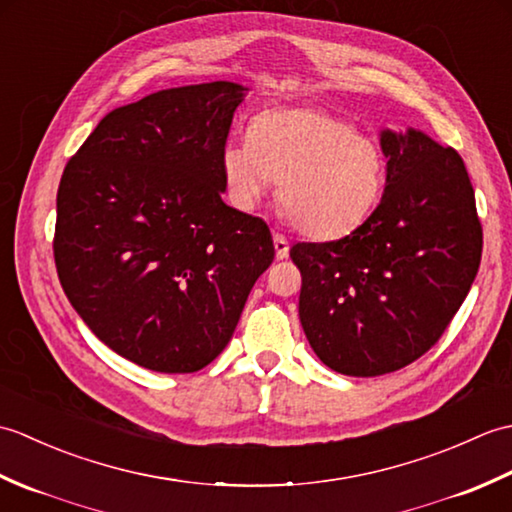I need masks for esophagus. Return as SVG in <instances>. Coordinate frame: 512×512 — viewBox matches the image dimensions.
<instances>
[{"label": "esophagus", "mask_w": 512, "mask_h": 512, "mask_svg": "<svg viewBox=\"0 0 512 512\" xmlns=\"http://www.w3.org/2000/svg\"><path fill=\"white\" fill-rule=\"evenodd\" d=\"M273 242H275V255L277 259H286L290 253V242L284 233H273Z\"/></svg>", "instance_id": "1"}]
</instances>
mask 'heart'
Listing matches in <instances>:
<instances>
[{
  "mask_svg": "<svg viewBox=\"0 0 512 512\" xmlns=\"http://www.w3.org/2000/svg\"><path fill=\"white\" fill-rule=\"evenodd\" d=\"M220 169L239 209H253L279 182V206L314 239H336L361 226L387 180L378 140L319 107L259 112L246 140L224 145Z\"/></svg>",
  "mask_w": 512,
  "mask_h": 512,
  "instance_id": "obj_1",
  "label": "heart"
}]
</instances>
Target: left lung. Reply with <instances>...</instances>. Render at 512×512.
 Returning <instances> with one entry per match:
<instances>
[{
    "label": "left lung",
    "instance_id": "left-lung-1",
    "mask_svg": "<svg viewBox=\"0 0 512 512\" xmlns=\"http://www.w3.org/2000/svg\"><path fill=\"white\" fill-rule=\"evenodd\" d=\"M387 180L350 235L290 248L310 347L345 376H380L438 343L471 290L482 224L464 160L418 129L380 132Z\"/></svg>",
    "mask_w": 512,
    "mask_h": 512
}]
</instances>
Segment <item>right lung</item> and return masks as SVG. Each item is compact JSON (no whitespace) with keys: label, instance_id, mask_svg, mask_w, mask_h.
Listing matches in <instances>:
<instances>
[{"label":"right lung","instance_id":"obj_1","mask_svg":"<svg viewBox=\"0 0 512 512\" xmlns=\"http://www.w3.org/2000/svg\"><path fill=\"white\" fill-rule=\"evenodd\" d=\"M244 92L213 81L116 107L61 176L52 248L65 297L110 350L154 372L209 365L275 259L262 217L222 200Z\"/></svg>","mask_w":512,"mask_h":512}]
</instances>
